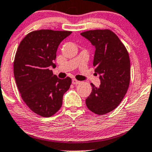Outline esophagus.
<instances>
[{"label": "esophagus", "mask_w": 152, "mask_h": 152, "mask_svg": "<svg viewBox=\"0 0 152 152\" xmlns=\"http://www.w3.org/2000/svg\"><path fill=\"white\" fill-rule=\"evenodd\" d=\"M72 83H73V85H77V84H79V83H80V82L78 80H76V79H73V80H72Z\"/></svg>", "instance_id": "1"}]
</instances>
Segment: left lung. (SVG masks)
<instances>
[{"mask_svg":"<svg viewBox=\"0 0 152 152\" xmlns=\"http://www.w3.org/2000/svg\"><path fill=\"white\" fill-rule=\"evenodd\" d=\"M81 35L95 46L93 65L100 79L98 88L91 83L92 91L86 100V106L92 113L105 115L121 103L129 88L130 62L128 52L111 30H90Z\"/></svg>","mask_w":152,"mask_h":152,"instance_id":"1","label":"left lung"}]
</instances>
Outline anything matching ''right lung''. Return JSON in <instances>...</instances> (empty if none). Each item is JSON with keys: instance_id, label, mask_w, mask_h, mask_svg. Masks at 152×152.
<instances>
[{"instance_id": "right-lung-1", "label": "right lung", "mask_w": 152, "mask_h": 152, "mask_svg": "<svg viewBox=\"0 0 152 152\" xmlns=\"http://www.w3.org/2000/svg\"><path fill=\"white\" fill-rule=\"evenodd\" d=\"M72 32L42 29L30 32L21 41L13 62L15 83L28 108L42 117H51L60 110L64 94L71 79H60L50 66L60 42Z\"/></svg>"}]
</instances>
